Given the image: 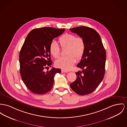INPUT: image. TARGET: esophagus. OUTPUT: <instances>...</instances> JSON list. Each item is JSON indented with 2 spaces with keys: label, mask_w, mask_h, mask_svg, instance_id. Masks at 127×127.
<instances>
[{
  "label": "esophagus",
  "mask_w": 127,
  "mask_h": 127,
  "mask_svg": "<svg viewBox=\"0 0 127 127\" xmlns=\"http://www.w3.org/2000/svg\"><path fill=\"white\" fill-rule=\"evenodd\" d=\"M61 72H62V73H68L67 71H65V70H61Z\"/></svg>",
  "instance_id": "obj_1"
}]
</instances>
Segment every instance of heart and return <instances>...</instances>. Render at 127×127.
Instances as JSON below:
<instances>
[{"instance_id":"b5f03b06","label":"heart","mask_w":127,"mask_h":127,"mask_svg":"<svg viewBox=\"0 0 127 127\" xmlns=\"http://www.w3.org/2000/svg\"><path fill=\"white\" fill-rule=\"evenodd\" d=\"M59 42L62 48H67L66 57H61L55 62L56 67L65 70H69L75 65L77 60L81 59L85 51L84 40L81 37H76L73 34H64L59 38ZM51 55L57 58L60 55V49L55 41L51 42L49 47Z\"/></svg>"}]
</instances>
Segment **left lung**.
Instances as JSON below:
<instances>
[{
    "label": "left lung",
    "mask_w": 127,
    "mask_h": 127,
    "mask_svg": "<svg viewBox=\"0 0 127 127\" xmlns=\"http://www.w3.org/2000/svg\"><path fill=\"white\" fill-rule=\"evenodd\" d=\"M70 30L83 38L86 45L84 54L77 65L82 71L76 73V79L70 84V87L79 95L89 94L96 90L103 78L106 52L100 35L94 29L81 26Z\"/></svg>",
    "instance_id": "left-lung-1"
}]
</instances>
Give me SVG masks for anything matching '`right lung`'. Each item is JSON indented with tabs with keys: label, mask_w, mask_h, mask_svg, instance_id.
I'll return each mask as SVG.
<instances>
[{
	"label": "right lung",
	"mask_w": 127,
	"mask_h": 127,
	"mask_svg": "<svg viewBox=\"0 0 127 127\" xmlns=\"http://www.w3.org/2000/svg\"><path fill=\"white\" fill-rule=\"evenodd\" d=\"M64 28L44 27L32 30L28 34L19 54L20 74L26 87L33 93L44 94L53 87L54 76L61 73L59 68L51 67L49 47L52 40L63 34ZM49 68V67H48Z\"/></svg>",
	"instance_id": "obj_1"
}]
</instances>
